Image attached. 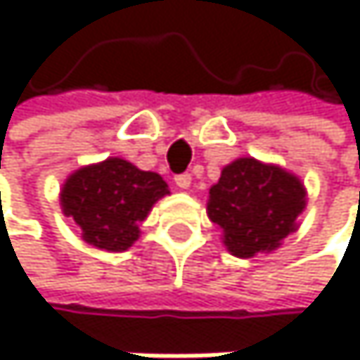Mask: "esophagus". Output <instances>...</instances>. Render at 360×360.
Masks as SVG:
<instances>
[{"mask_svg": "<svg viewBox=\"0 0 360 360\" xmlns=\"http://www.w3.org/2000/svg\"><path fill=\"white\" fill-rule=\"evenodd\" d=\"M176 184H179V188H188L190 186V176L188 174H181L176 179Z\"/></svg>", "mask_w": 360, "mask_h": 360, "instance_id": "obj_1", "label": "esophagus"}]
</instances>
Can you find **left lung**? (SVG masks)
<instances>
[{
    "label": "left lung",
    "mask_w": 360,
    "mask_h": 360,
    "mask_svg": "<svg viewBox=\"0 0 360 360\" xmlns=\"http://www.w3.org/2000/svg\"><path fill=\"white\" fill-rule=\"evenodd\" d=\"M166 194L168 186L158 172L140 170L122 158H108L68 176L60 205L82 226L84 242L122 252L140 238V222Z\"/></svg>",
    "instance_id": "left-lung-1"
}]
</instances>
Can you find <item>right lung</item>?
<instances>
[{"label":"right lung","mask_w":360,"mask_h":360,"mask_svg":"<svg viewBox=\"0 0 360 360\" xmlns=\"http://www.w3.org/2000/svg\"><path fill=\"white\" fill-rule=\"evenodd\" d=\"M304 205L307 192L294 174L255 158H240L210 190L207 216L222 229L231 255L250 259L278 248L298 229Z\"/></svg>","instance_id":"1"}]
</instances>
